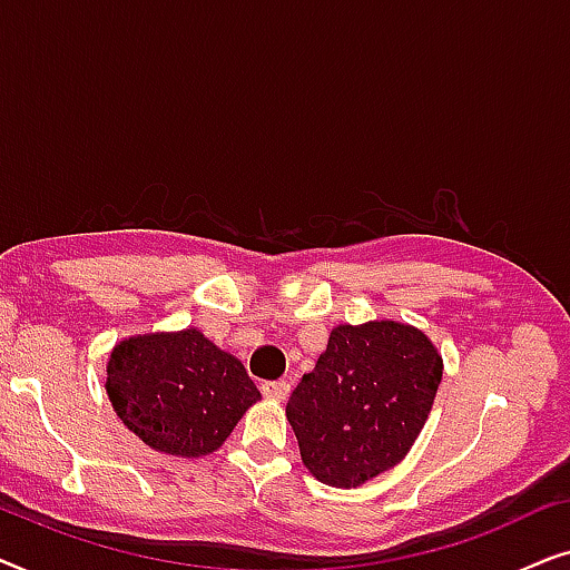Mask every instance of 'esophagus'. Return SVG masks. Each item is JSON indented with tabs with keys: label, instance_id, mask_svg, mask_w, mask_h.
Instances as JSON below:
<instances>
[{
	"label": "esophagus",
	"instance_id": "esophagus-1",
	"mask_svg": "<svg viewBox=\"0 0 570 570\" xmlns=\"http://www.w3.org/2000/svg\"><path fill=\"white\" fill-rule=\"evenodd\" d=\"M259 389L264 396H269V400H277V402L287 400V394H291V384H287V381H262Z\"/></svg>",
	"mask_w": 570,
	"mask_h": 570
}]
</instances>
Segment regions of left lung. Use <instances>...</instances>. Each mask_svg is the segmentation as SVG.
Returning <instances> with one entry per match:
<instances>
[{"instance_id": "obj_1", "label": "left lung", "mask_w": 570, "mask_h": 570, "mask_svg": "<svg viewBox=\"0 0 570 570\" xmlns=\"http://www.w3.org/2000/svg\"><path fill=\"white\" fill-rule=\"evenodd\" d=\"M441 373V355L415 326L332 330L285 407L303 464L326 485L355 488L402 462L423 431Z\"/></svg>"}]
</instances>
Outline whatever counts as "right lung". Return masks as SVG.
<instances>
[{
    "label": "right lung",
    "mask_w": 570,
    "mask_h": 570,
    "mask_svg": "<svg viewBox=\"0 0 570 570\" xmlns=\"http://www.w3.org/2000/svg\"><path fill=\"white\" fill-rule=\"evenodd\" d=\"M106 389L124 425L150 449L174 456L215 451L259 400L240 361L197 330L116 345Z\"/></svg>",
    "instance_id": "obj_1"
}]
</instances>
